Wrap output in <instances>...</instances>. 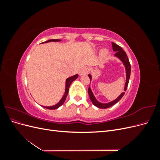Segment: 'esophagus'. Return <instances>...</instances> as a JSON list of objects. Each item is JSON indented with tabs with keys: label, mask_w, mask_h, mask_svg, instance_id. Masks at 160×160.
I'll return each instance as SVG.
<instances>
[{
	"label": "esophagus",
	"mask_w": 160,
	"mask_h": 160,
	"mask_svg": "<svg viewBox=\"0 0 160 160\" xmlns=\"http://www.w3.org/2000/svg\"><path fill=\"white\" fill-rule=\"evenodd\" d=\"M89 72V69L87 68V67H84V68L81 69L79 71V75H86L88 74Z\"/></svg>",
	"instance_id": "obj_1"
}]
</instances>
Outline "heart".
<instances>
[{
    "label": "heart",
    "instance_id": "heart-1",
    "mask_svg": "<svg viewBox=\"0 0 160 160\" xmlns=\"http://www.w3.org/2000/svg\"><path fill=\"white\" fill-rule=\"evenodd\" d=\"M108 51L107 49H103V50H102V51H101V56L105 57L108 55Z\"/></svg>",
    "mask_w": 160,
    "mask_h": 160
}]
</instances>
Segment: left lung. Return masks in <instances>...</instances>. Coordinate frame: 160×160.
<instances>
[{"instance_id": "left-lung-1", "label": "left lung", "mask_w": 160, "mask_h": 160, "mask_svg": "<svg viewBox=\"0 0 160 160\" xmlns=\"http://www.w3.org/2000/svg\"><path fill=\"white\" fill-rule=\"evenodd\" d=\"M111 44H112L113 50L114 51H116L115 55L116 57H118V58H119V59L122 60V61L123 62V65L125 67V69H126V83H125V88H124V91H126L127 88H128V86L129 80V77H130V73H131L130 62H129L128 57L126 55V52H125L122 49V47H121L119 45H118L117 44H115V43H114V42H111ZM88 76L89 77L90 80H91V75H88ZM88 93H89V98H90L91 102L93 103V104L95 106H96V107H98L99 108H101V109H106V108H109L111 107V106H113L115 103H117L118 101L123 98V96L125 94V92H123V93L121 94L115 100L111 101V102L108 103H101L99 102V101H97V99L95 98V97H94L93 93H92V91H91L90 88H89V89H88Z\"/></svg>"}]
</instances>
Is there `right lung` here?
<instances>
[{"mask_svg": "<svg viewBox=\"0 0 160 160\" xmlns=\"http://www.w3.org/2000/svg\"><path fill=\"white\" fill-rule=\"evenodd\" d=\"M61 40L60 39H50V40H48L45 42H43L42 43H44V42H51V41H60ZM77 77H78V75H75L74 76H72V77H69L68 79H67L66 80V88H65V94L63 95V97H62V99L60 100V101L59 103H58L57 104H56L55 105H53V106H51V107H42L45 108L46 109H56L57 108H59L61 105H62V104H63V103L65 102V101L66 99V98L67 96V94H68V92H69V86L71 84V83L73 81H75Z\"/></svg>", "mask_w": 160, "mask_h": 160, "instance_id": "right-lung-1", "label": "right lung"}]
</instances>
